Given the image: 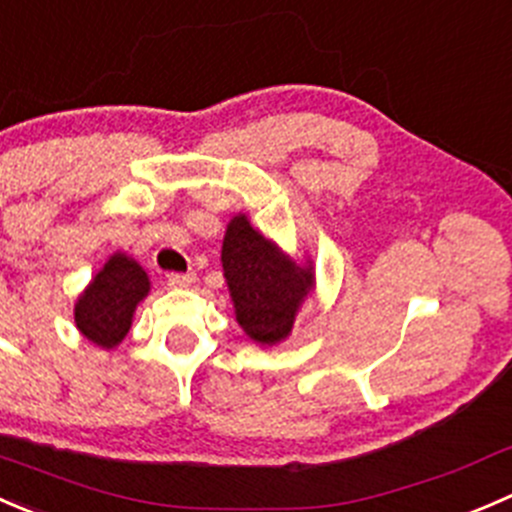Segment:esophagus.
<instances>
[{
    "label": "esophagus",
    "mask_w": 512,
    "mask_h": 512,
    "mask_svg": "<svg viewBox=\"0 0 512 512\" xmlns=\"http://www.w3.org/2000/svg\"><path fill=\"white\" fill-rule=\"evenodd\" d=\"M194 281H196L194 273H169V276H166V283L174 288H186V286H191Z\"/></svg>",
    "instance_id": "esophagus-1"
}]
</instances>
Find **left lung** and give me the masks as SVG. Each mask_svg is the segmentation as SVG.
I'll use <instances>...</instances> for the list:
<instances>
[{
	"label": "left lung",
	"mask_w": 512,
	"mask_h": 512,
	"mask_svg": "<svg viewBox=\"0 0 512 512\" xmlns=\"http://www.w3.org/2000/svg\"><path fill=\"white\" fill-rule=\"evenodd\" d=\"M221 261L244 331L256 343L286 338L298 306L313 286L311 268L303 271L286 261L246 216H236L226 229Z\"/></svg>",
	"instance_id": "left-lung-1"
}]
</instances>
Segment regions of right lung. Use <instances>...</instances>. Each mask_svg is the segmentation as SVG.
<instances>
[{
    "instance_id": "add662e5",
    "label": "right lung",
    "mask_w": 512,
    "mask_h": 512,
    "mask_svg": "<svg viewBox=\"0 0 512 512\" xmlns=\"http://www.w3.org/2000/svg\"><path fill=\"white\" fill-rule=\"evenodd\" d=\"M146 293H149V278L144 268L131 258L114 254L79 298L74 321L91 343L114 348L129 333L136 303Z\"/></svg>"
}]
</instances>
